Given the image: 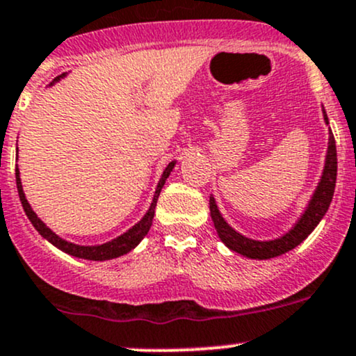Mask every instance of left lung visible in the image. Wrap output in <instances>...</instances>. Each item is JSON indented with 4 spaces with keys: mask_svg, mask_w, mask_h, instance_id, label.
I'll return each instance as SVG.
<instances>
[{
    "mask_svg": "<svg viewBox=\"0 0 356 356\" xmlns=\"http://www.w3.org/2000/svg\"><path fill=\"white\" fill-rule=\"evenodd\" d=\"M325 119L326 122H328L326 113ZM337 143H334L333 133L330 131L328 154H326L325 171H323L321 181H319L309 205H307L302 217L299 218V222L294 225V229H291V232H287V234L282 235L281 238H275V241L259 242L237 234L229 223L223 220L220 211H218L217 205H215L213 197H210L211 220H213V225L215 229H217L218 235H220L222 242L225 243L230 250H234V252H238L250 259H273L293 250L294 247L299 245V243L305 241L307 235L314 230V227L318 225L319 220L323 218V215L328 210L331 198H333L334 193V183H337Z\"/></svg>",
    "mask_w": 356,
    "mask_h": 356,
    "instance_id": "1",
    "label": "left lung"
}]
</instances>
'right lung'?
<instances>
[{
	"label": "right lung",
	"instance_id": "obj_1",
	"mask_svg": "<svg viewBox=\"0 0 356 356\" xmlns=\"http://www.w3.org/2000/svg\"><path fill=\"white\" fill-rule=\"evenodd\" d=\"M60 77L55 79V81H58ZM175 166V161H171L170 165L166 166V170L163 171V177L159 179L158 183V188H156V193H154V198H153V203H151L149 210H147V213L145 215V218H143L141 222H138L133 229H129L126 232V234H122L121 237L114 238V241L107 242V243H102V245H92V247H83V245H75V243H70L67 241H63V238H60L58 235H55L54 232H51L49 227L45 225L40 218L35 215V211L31 210V207L28 205L26 198H25V193H23V188H22V181H19V171L17 168V188H18V195H19V200H22V205H23V210H25L26 217L30 218V222L33 223L35 229L38 230V234L42 235V237H45L47 241L54 243L55 247H58L60 250H63V252L70 254V255H75V257H81V259H89V261H107V259H114V257H119V255L129 252L131 249H134L136 245H138L139 242L145 238V235L149 232L151 229V223H153V217H154V210H156V200L159 197V191H161L163 185H165L166 178L170 177L171 170H173Z\"/></svg>",
	"mask_w": 356,
	"mask_h": 356
}]
</instances>
